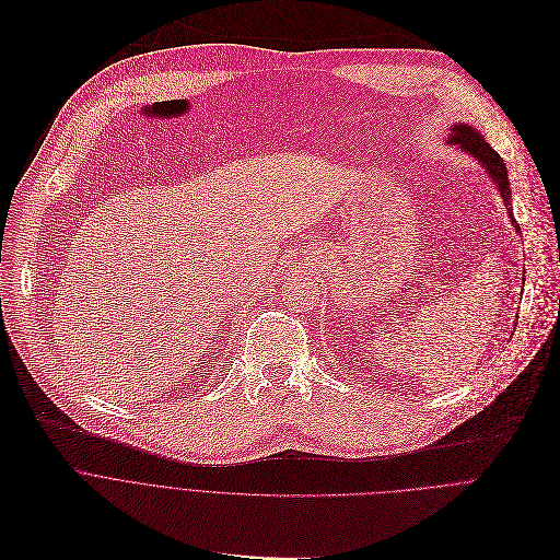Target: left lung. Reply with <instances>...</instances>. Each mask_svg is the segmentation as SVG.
Here are the masks:
<instances>
[{
    "mask_svg": "<svg viewBox=\"0 0 560 560\" xmlns=\"http://www.w3.org/2000/svg\"><path fill=\"white\" fill-rule=\"evenodd\" d=\"M451 145H459L466 154L475 156L483 167L486 172L490 174V178L494 180L503 202H505V209H508V215L512 220V228H516V232L521 234V228L518 222L512 218V191H510V180H508V167L503 163V159L483 141V137L472 128V126H466V124H459L453 128L451 132V139H448Z\"/></svg>",
    "mask_w": 560,
    "mask_h": 560,
    "instance_id": "obj_1",
    "label": "left lung"
}]
</instances>
